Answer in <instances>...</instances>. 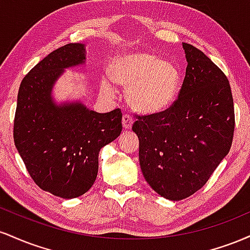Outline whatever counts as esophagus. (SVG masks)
<instances>
[{
	"label": "esophagus",
	"mask_w": 250,
	"mask_h": 250,
	"mask_svg": "<svg viewBox=\"0 0 250 250\" xmlns=\"http://www.w3.org/2000/svg\"><path fill=\"white\" fill-rule=\"evenodd\" d=\"M133 123H134L133 117H131L130 115H127V114H125V115H123V117H122V125H123V128H125V129H130L131 125H133Z\"/></svg>",
	"instance_id": "1"
}]
</instances>
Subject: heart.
<instances>
[{
  "label": "heart",
  "instance_id": "b5f03b06",
  "mask_svg": "<svg viewBox=\"0 0 250 250\" xmlns=\"http://www.w3.org/2000/svg\"><path fill=\"white\" fill-rule=\"evenodd\" d=\"M110 75L114 81L128 87L129 104L145 114L167 109L176 97L181 80L174 63L160 60L149 51H131L117 56L110 65ZM103 87L110 89L105 81Z\"/></svg>",
  "mask_w": 250,
  "mask_h": 250
}]
</instances>
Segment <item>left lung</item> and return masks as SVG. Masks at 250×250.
Instances as JSON below:
<instances>
[{"instance_id": "obj_1", "label": "left lung", "mask_w": 250, "mask_h": 250, "mask_svg": "<svg viewBox=\"0 0 250 250\" xmlns=\"http://www.w3.org/2000/svg\"><path fill=\"white\" fill-rule=\"evenodd\" d=\"M187 69L179 97L166 110L136 115L143 176L171 201L207 183L229 153L235 128L230 84L222 70L194 45L183 43Z\"/></svg>"}]
</instances>
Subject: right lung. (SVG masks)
<instances>
[{"mask_svg": "<svg viewBox=\"0 0 250 250\" xmlns=\"http://www.w3.org/2000/svg\"><path fill=\"white\" fill-rule=\"evenodd\" d=\"M84 62V44L60 47L23 77L17 95V151L34 182L63 199L79 197L91 188L100 149L122 131L121 109L100 114L81 102L57 104L53 100L51 90L63 70Z\"/></svg>", "mask_w": 250, "mask_h": 250, "instance_id": "add662e5", "label": "right lung"}]
</instances>
